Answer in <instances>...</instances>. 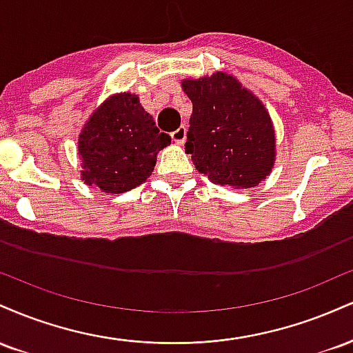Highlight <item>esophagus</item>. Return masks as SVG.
Masks as SVG:
<instances>
[{
  "label": "esophagus",
  "mask_w": 353,
  "mask_h": 353,
  "mask_svg": "<svg viewBox=\"0 0 353 353\" xmlns=\"http://www.w3.org/2000/svg\"><path fill=\"white\" fill-rule=\"evenodd\" d=\"M171 137H172V141L176 144H182L185 141V128L184 125H181V128H177L176 131L172 132L171 134Z\"/></svg>",
  "instance_id": "obj_1"
}]
</instances>
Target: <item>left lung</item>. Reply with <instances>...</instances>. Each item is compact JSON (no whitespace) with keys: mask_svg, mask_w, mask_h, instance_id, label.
<instances>
[{"mask_svg":"<svg viewBox=\"0 0 353 353\" xmlns=\"http://www.w3.org/2000/svg\"><path fill=\"white\" fill-rule=\"evenodd\" d=\"M182 89L192 101L185 152L197 171L232 189L265 179L274 165L275 136L261 101L221 71L182 81Z\"/></svg>","mask_w":353,"mask_h":353,"instance_id":"8db88e82","label":"left lung"}]
</instances>
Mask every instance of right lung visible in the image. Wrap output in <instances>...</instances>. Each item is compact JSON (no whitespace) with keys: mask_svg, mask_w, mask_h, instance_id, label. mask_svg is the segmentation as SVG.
I'll use <instances>...</instances> for the list:
<instances>
[{"mask_svg":"<svg viewBox=\"0 0 353 353\" xmlns=\"http://www.w3.org/2000/svg\"><path fill=\"white\" fill-rule=\"evenodd\" d=\"M171 144L134 94H117L101 106L79 136L83 181L109 194L134 189L151 176L156 156Z\"/></svg>","mask_w":353,"mask_h":353,"instance_id":"right-lung-1","label":"right lung"}]
</instances>
